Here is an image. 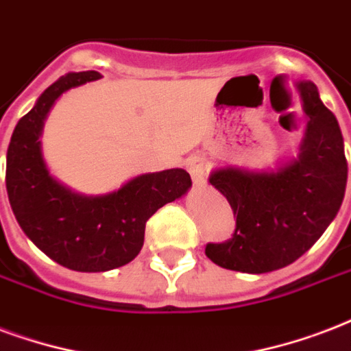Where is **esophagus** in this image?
<instances>
[{"label": "esophagus", "instance_id": "esophagus-1", "mask_svg": "<svg viewBox=\"0 0 351 351\" xmlns=\"http://www.w3.org/2000/svg\"><path fill=\"white\" fill-rule=\"evenodd\" d=\"M187 171H189L195 186H200L204 182L206 173H208V160L202 156H193L187 162Z\"/></svg>", "mask_w": 351, "mask_h": 351}]
</instances>
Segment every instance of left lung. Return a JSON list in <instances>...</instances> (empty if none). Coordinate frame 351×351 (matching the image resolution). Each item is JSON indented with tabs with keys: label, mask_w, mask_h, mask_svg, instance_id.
<instances>
[{
	"label": "left lung",
	"mask_w": 351,
	"mask_h": 351,
	"mask_svg": "<svg viewBox=\"0 0 351 351\" xmlns=\"http://www.w3.org/2000/svg\"><path fill=\"white\" fill-rule=\"evenodd\" d=\"M306 130L298 152L271 169L224 165L210 173L234 210L235 234L206 256L228 271L263 274L287 267L320 239L341 210L348 164L337 117L311 80H296Z\"/></svg>",
	"instance_id": "obj_1"
}]
</instances>
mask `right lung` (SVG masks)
I'll use <instances>...</instances> for the list:
<instances>
[{"label": "right lung", "mask_w": 351, "mask_h": 351, "mask_svg": "<svg viewBox=\"0 0 351 351\" xmlns=\"http://www.w3.org/2000/svg\"><path fill=\"white\" fill-rule=\"evenodd\" d=\"M97 71L60 77L16 125L7 151V193L21 230L53 261L77 272H106L130 263L143 247L145 223L191 187L189 173L165 169L132 176L108 193L84 195L51 175L42 130L53 104Z\"/></svg>", "instance_id": "right-lung-1"}]
</instances>
